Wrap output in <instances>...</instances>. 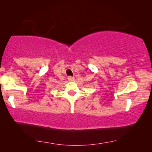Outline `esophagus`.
I'll list each match as a JSON object with an SVG mask.
<instances>
[{
    "label": "esophagus",
    "mask_w": 152,
    "mask_h": 152,
    "mask_svg": "<svg viewBox=\"0 0 152 152\" xmlns=\"http://www.w3.org/2000/svg\"><path fill=\"white\" fill-rule=\"evenodd\" d=\"M68 80H69V81H74V77H72V76H69Z\"/></svg>",
    "instance_id": "obj_1"
}]
</instances>
